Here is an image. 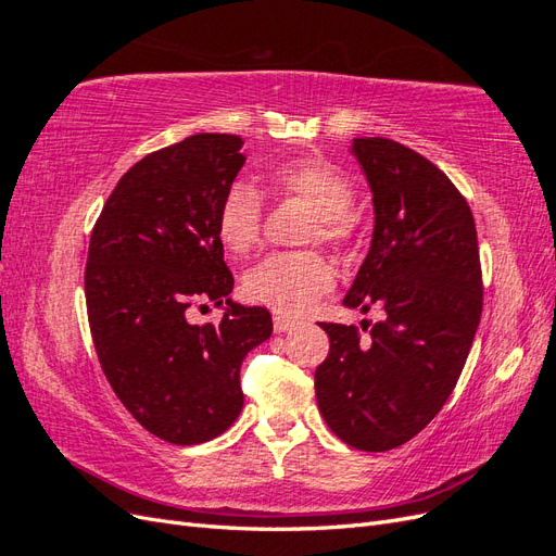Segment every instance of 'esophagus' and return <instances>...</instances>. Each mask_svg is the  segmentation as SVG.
I'll use <instances>...</instances> for the list:
<instances>
[{"label":"esophagus","instance_id":"obj_1","mask_svg":"<svg viewBox=\"0 0 556 556\" xmlns=\"http://www.w3.org/2000/svg\"><path fill=\"white\" fill-rule=\"evenodd\" d=\"M292 327H296V319L294 317H288V315H282V313H274V329H276V333H285V331H290Z\"/></svg>","mask_w":556,"mask_h":556}]
</instances>
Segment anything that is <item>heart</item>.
<instances>
[{
	"label": "heart",
	"mask_w": 556,
	"mask_h": 556,
	"mask_svg": "<svg viewBox=\"0 0 556 556\" xmlns=\"http://www.w3.org/2000/svg\"><path fill=\"white\" fill-rule=\"evenodd\" d=\"M278 197L301 199L315 211L308 239L343 248L355 233V188L350 178L317 155L290 157L274 164L266 174ZM264 201L250 182L237 180L225 190L215 213V231L233 255H245L260 243ZM333 282V266L315 250L276 252L257 262L243 276V292L250 301L285 313L306 311Z\"/></svg>",
	"instance_id": "1"
}]
</instances>
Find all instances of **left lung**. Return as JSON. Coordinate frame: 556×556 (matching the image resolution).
<instances>
[{
	"instance_id": "8db88e82",
	"label": "left lung",
	"mask_w": 556,
	"mask_h": 556,
	"mask_svg": "<svg viewBox=\"0 0 556 556\" xmlns=\"http://www.w3.org/2000/svg\"><path fill=\"white\" fill-rule=\"evenodd\" d=\"M352 153L376 227L343 304L380 306L384 319L368 339L355 325L319 323L329 355L315 368V396L343 443L384 452L422 431L457 384L482 313V268L473 213L439 166L384 137L355 139Z\"/></svg>"
}]
</instances>
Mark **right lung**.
Listing matches in <instances>:
<instances>
[{
	"label": "right lung",
	"mask_w": 556,
	"mask_h": 556,
	"mask_svg": "<svg viewBox=\"0 0 556 556\" xmlns=\"http://www.w3.org/2000/svg\"><path fill=\"white\" fill-rule=\"evenodd\" d=\"M237 134H194L146 155L117 180L92 227L86 306L115 396L174 445H199L243 408L248 352L274 331L271 313L231 304L220 325H190L197 301L233 288L215 213L245 157Z\"/></svg>",
	"instance_id": "obj_1"
}]
</instances>
